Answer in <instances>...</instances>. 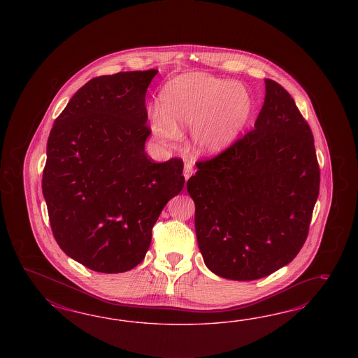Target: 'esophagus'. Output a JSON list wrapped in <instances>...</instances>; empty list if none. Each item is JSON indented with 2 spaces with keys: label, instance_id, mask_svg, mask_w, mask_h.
Segmentation results:
<instances>
[{
  "label": "esophagus",
  "instance_id": "34e87169",
  "mask_svg": "<svg viewBox=\"0 0 358 358\" xmlns=\"http://www.w3.org/2000/svg\"><path fill=\"white\" fill-rule=\"evenodd\" d=\"M193 172H194V171H193V165H192V164H190V163L185 164L184 177H185V180H186V181H187V180H189V178H190V176H192V174H193Z\"/></svg>",
  "mask_w": 358,
  "mask_h": 358
}]
</instances>
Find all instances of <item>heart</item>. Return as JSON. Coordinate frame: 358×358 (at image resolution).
Returning a JSON list of instances; mask_svg holds the SVG:
<instances>
[{
	"label": "heart",
	"mask_w": 358,
	"mask_h": 358,
	"mask_svg": "<svg viewBox=\"0 0 358 358\" xmlns=\"http://www.w3.org/2000/svg\"><path fill=\"white\" fill-rule=\"evenodd\" d=\"M160 108L152 110L151 129L172 145L181 131L192 129V145L201 155L215 156L229 148L245 129L253 111L248 87L208 73L174 77L160 92Z\"/></svg>",
	"instance_id": "b5f03b06"
}]
</instances>
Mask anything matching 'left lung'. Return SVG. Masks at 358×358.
Masks as SVG:
<instances>
[{"mask_svg": "<svg viewBox=\"0 0 358 358\" xmlns=\"http://www.w3.org/2000/svg\"><path fill=\"white\" fill-rule=\"evenodd\" d=\"M187 181L207 268L253 281L287 265L307 238L320 184L314 136L292 96L265 78L253 130Z\"/></svg>", "mask_w": 358, "mask_h": 358, "instance_id": "8db88e82", "label": "left lung"}]
</instances>
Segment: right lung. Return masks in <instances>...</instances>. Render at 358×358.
Wrapping results in <instances>:
<instances>
[{
  "label": "right lung",
  "instance_id": "1",
  "mask_svg": "<svg viewBox=\"0 0 358 358\" xmlns=\"http://www.w3.org/2000/svg\"><path fill=\"white\" fill-rule=\"evenodd\" d=\"M157 71L96 77L71 98L47 141L44 199L59 247L99 273L144 260L152 227L184 187V163H153L145 93Z\"/></svg>",
  "mask_w": 358,
  "mask_h": 358
}]
</instances>
